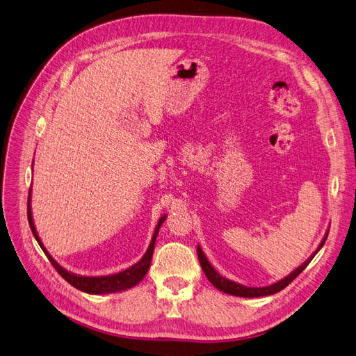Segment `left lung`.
<instances>
[{
    "mask_svg": "<svg viewBox=\"0 0 356 356\" xmlns=\"http://www.w3.org/2000/svg\"><path fill=\"white\" fill-rule=\"evenodd\" d=\"M327 236H328V229H327V232H325L323 241H321L319 245L316 247V250L302 263L299 268H296L293 272H290L289 275H286L285 278H282V280H280L277 282H273L270 285H266V286H247V285H243V284H239V282L227 280V278L222 277V275L211 266V263L209 261L207 257H205L204 251H202V248L200 245H197V253H198V259H200L201 268H202V270L205 273V277L209 278V281L216 286L217 290H220V291H223L226 294H231V296H238V297H263V296H270V294H275V293L284 290L285 286L289 285L296 277H299V275L306 269V266L309 265V263H311V260L316 256L318 251L323 248Z\"/></svg>",
    "mask_w": 356,
    "mask_h": 356,
    "instance_id": "8db88e82",
    "label": "left lung"
}]
</instances>
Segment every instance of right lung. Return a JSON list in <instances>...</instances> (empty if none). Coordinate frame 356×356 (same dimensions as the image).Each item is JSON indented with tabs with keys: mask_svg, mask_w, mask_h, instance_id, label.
Segmentation results:
<instances>
[{
	"mask_svg": "<svg viewBox=\"0 0 356 356\" xmlns=\"http://www.w3.org/2000/svg\"><path fill=\"white\" fill-rule=\"evenodd\" d=\"M32 189L29 191V197H28V220H29V226H31V231L32 235L35 236L37 243L40 244L41 250L44 251V254L47 256V259L50 260L51 265L54 266V269L60 273V277L65 278V281L70 282L72 286H75L76 290L79 291H84L88 294H111V293H120L124 290H129L131 286L139 284L151 268V261H152V254H154V248H155V241L159 232V227L165 222L167 219V214H163L159 217V220L155 226V231L151 239V244H149L146 253L143 254V257L134 263L133 266L127 268L125 270H121L118 273H112V275H103V277H86V275H76L72 273L71 270L65 269L63 266H60L59 263H57L53 256L49 253L47 248L44 247L41 238L38 236L37 232V227L35 223H33V217H32V205H31V200H32Z\"/></svg>",
	"mask_w": 356,
	"mask_h": 356,
	"instance_id": "right-lung-1",
	"label": "right lung"
}]
</instances>
